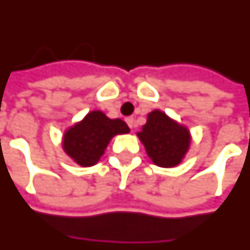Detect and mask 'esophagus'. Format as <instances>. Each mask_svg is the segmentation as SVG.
Instances as JSON below:
<instances>
[{
    "instance_id": "1",
    "label": "esophagus",
    "mask_w": 250,
    "mask_h": 250,
    "mask_svg": "<svg viewBox=\"0 0 250 250\" xmlns=\"http://www.w3.org/2000/svg\"><path fill=\"white\" fill-rule=\"evenodd\" d=\"M125 121H126L127 126L130 127V129H133V127L136 126V124H134V118L133 117H126L125 118Z\"/></svg>"
}]
</instances>
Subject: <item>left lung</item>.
Returning a JSON list of instances; mask_svg holds the SVG:
<instances>
[{
  "label": "left lung",
  "mask_w": 250,
  "mask_h": 250,
  "mask_svg": "<svg viewBox=\"0 0 250 250\" xmlns=\"http://www.w3.org/2000/svg\"><path fill=\"white\" fill-rule=\"evenodd\" d=\"M138 137L153 163L164 167L180 164L190 144L187 129L160 110L149 113L146 124L138 132Z\"/></svg>",
  "instance_id": "1"
}]
</instances>
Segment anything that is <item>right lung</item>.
Masks as SVG:
<instances>
[{
  "mask_svg": "<svg viewBox=\"0 0 250 250\" xmlns=\"http://www.w3.org/2000/svg\"><path fill=\"white\" fill-rule=\"evenodd\" d=\"M129 132L123 120H110L103 112H92L63 137V149L83 167H92L104 154L110 138Z\"/></svg>",
  "mask_w": 250,
  "mask_h": 250,
  "instance_id": "right-lung-1",
  "label": "right lung"
}]
</instances>
